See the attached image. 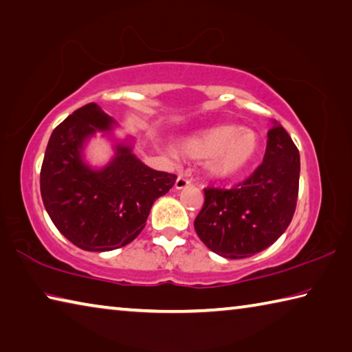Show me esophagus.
Wrapping results in <instances>:
<instances>
[{
  "instance_id": "34e87169",
  "label": "esophagus",
  "mask_w": 352,
  "mask_h": 352,
  "mask_svg": "<svg viewBox=\"0 0 352 352\" xmlns=\"http://www.w3.org/2000/svg\"><path fill=\"white\" fill-rule=\"evenodd\" d=\"M189 183H190V182H189V178H188V177H184V175H178V177H177V180H175V189H183V188H186Z\"/></svg>"
}]
</instances>
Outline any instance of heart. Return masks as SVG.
<instances>
[{"instance_id": "b5f03b06", "label": "heart", "mask_w": 352, "mask_h": 352, "mask_svg": "<svg viewBox=\"0 0 352 352\" xmlns=\"http://www.w3.org/2000/svg\"><path fill=\"white\" fill-rule=\"evenodd\" d=\"M180 151L192 160H205V170L214 180H226L245 170L259 152V138L252 130L217 126L182 140Z\"/></svg>"}]
</instances>
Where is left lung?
Returning <instances> with one entry per match:
<instances>
[{
    "mask_svg": "<svg viewBox=\"0 0 352 352\" xmlns=\"http://www.w3.org/2000/svg\"><path fill=\"white\" fill-rule=\"evenodd\" d=\"M300 152L283 126L273 121L264 162L233 189L206 188L194 220L200 241L219 256L242 259L270 247L294 217Z\"/></svg>",
    "mask_w": 352,
    "mask_h": 352,
    "instance_id": "8db88e82",
    "label": "left lung"
}]
</instances>
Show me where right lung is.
<instances>
[{
    "mask_svg": "<svg viewBox=\"0 0 352 352\" xmlns=\"http://www.w3.org/2000/svg\"><path fill=\"white\" fill-rule=\"evenodd\" d=\"M116 126L98 104L80 107L51 133L41 164L40 192L52 223L87 252H110L132 242L146 226L153 201L177 180L142 163L132 140L116 141L110 162L91 168L83 157L88 140Z\"/></svg>",
    "mask_w": 352,
    "mask_h": 352,
    "instance_id": "add662e5",
    "label": "right lung"
}]
</instances>
